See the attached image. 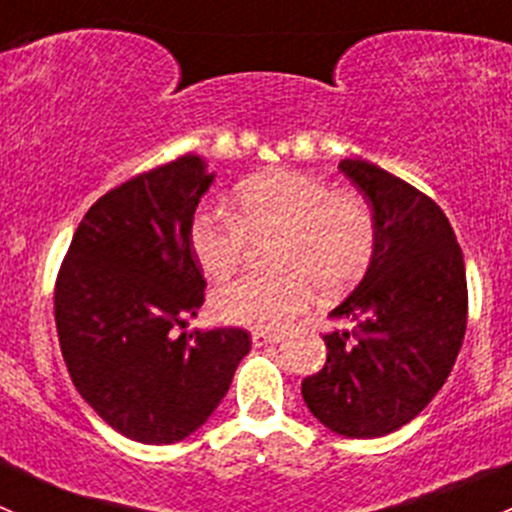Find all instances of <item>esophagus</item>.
<instances>
[{"mask_svg":"<svg viewBox=\"0 0 512 512\" xmlns=\"http://www.w3.org/2000/svg\"><path fill=\"white\" fill-rule=\"evenodd\" d=\"M281 339H284V334L279 332H251V342L256 344V347H269V344H279Z\"/></svg>","mask_w":512,"mask_h":512,"instance_id":"34e87169","label":"esophagus"}]
</instances>
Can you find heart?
I'll use <instances>...</instances> for the list:
<instances>
[{
	"label": "heart",
	"instance_id": "heart-1",
	"mask_svg": "<svg viewBox=\"0 0 512 512\" xmlns=\"http://www.w3.org/2000/svg\"><path fill=\"white\" fill-rule=\"evenodd\" d=\"M266 274L238 276L213 294L226 324L276 332L306 309L311 294L334 299L352 289L374 256V216L362 196L332 191L324 178L271 168L238 180L231 213L201 208L191 221V251L208 279L241 264L248 236H271Z\"/></svg>",
	"mask_w": 512,
	"mask_h": 512
}]
</instances>
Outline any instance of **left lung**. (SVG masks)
<instances>
[{"mask_svg":"<svg viewBox=\"0 0 512 512\" xmlns=\"http://www.w3.org/2000/svg\"><path fill=\"white\" fill-rule=\"evenodd\" d=\"M339 170L372 208L374 256L332 309L321 372L301 382L311 415L344 437H384L415 420L450 377L465 339L467 279L455 231L432 198L362 158Z\"/></svg>","mask_w":512,"mask_h":512,"instance_id":"obj_1","label":"left lung"}]
</instances>
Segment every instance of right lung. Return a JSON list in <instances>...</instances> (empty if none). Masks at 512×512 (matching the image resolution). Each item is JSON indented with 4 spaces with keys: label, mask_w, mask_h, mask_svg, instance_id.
<instances>
[{
    "label": "right lung",
    "mask_w": 512,
    "mask_h": 512,
    "mask_svg": "<svg viewBox=\"0 0 512 512\" xmlns=\"http://www.w3.org/2000/svg\"><path fill=\"white\" fill-rule=\"evenodd\" d=\"M213 180L188 153L113 188L85 213L57 276V337L77 392L145 445L193 435L251 349L243 329L173 334L203 306L188 231Z\"/></svg>",
    "instance_id": "right-lung-1"
}]
</instances>
